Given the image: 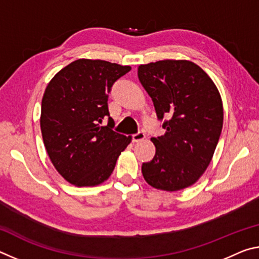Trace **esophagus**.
<instances>
[{
	"instance_id": "esophagus-1",
	"label": "esophagus",
	"mask_w": 259,
	"mask_h": 259,
	"mask_svg": "<svg viewBox=\"0 0 259 259\" xmlns=\"http://www.w3.org/2000/svg\"><path fill=\"white\" fill-rule=\"evenodd\" d=\"M133 142L134 143H138V142H142V140L145 138V134L144 133H142V131H139V133H137V134H135V135H133Z\"/></svg>"
}]
</instances>
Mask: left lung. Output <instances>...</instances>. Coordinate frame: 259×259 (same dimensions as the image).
<instances>
[{"label":"left lung","mask_w":259,"mask_h":259,"mask_svg":"<svg viewBox=\"0 0 259 259\" xmlns=\"http://www.w3.org/2000/svg\"><path fill=\"white\" fill-rule=\"evenodd\" d=\"M138 78L165 134L152 137L153 160L142 165L151 186L168 192L194 184L208 168L223 128V103L202 68L188 60L140 65Z\"/></svg>","instance_id":"obj_1"}]
</instances>
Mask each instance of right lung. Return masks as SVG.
Here are the masks:
<instances>
[{
  "label": "right lung",
  "mask_w": 259,
  "mask_h": 259,
  "mask_svg": "<svg viewBox=\"0 0 259 259\" xmlns=\"http://www.w3.org/2000/svg\"><path fill=\"white\" fill-rule=\"evenodd\" d=\"M131 69L105 60L77 59L56 74L42 98L41 131L52 164L75 186L104 183L131 136L113 130L108 94ZM104 118L108 124L100 125Z\"/></svg>",
  "instance_id": "1"
}]
</instances>
